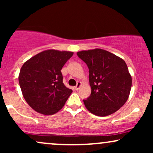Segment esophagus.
I'll list each match as a JSON object with an SVG mask.
<instances>
[{
	"label": "esophagus",
	"mask_w": 153,
	"mask_h": 153,
	"mask_svg": "<svg viewBox=\"0 0 153 153\" xmlns=\"http://www.w3.org/2000/svg\"><path fill=\"white\" fill-rule=\"evenodd\" d=\"M80 85H81V83H80V82H78V83H77V85L75 86V90L78 91V89H79V88L80 87Z\"/></svg>",
	"instance_id": "34e87169"
}]
</instances>
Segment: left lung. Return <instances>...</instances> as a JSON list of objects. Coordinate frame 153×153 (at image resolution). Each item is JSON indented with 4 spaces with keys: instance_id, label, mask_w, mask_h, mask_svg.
I'll list each match as a JSON object with an SVG mask.
<instances>
[{
    "instance_id": "obj_1",
    "label": "left lung",
    "mask_w": 153,
    "mask_h": 153,
    "mask_svg": "<svg viewBox=\"0 0 153 153\" xmlns=\"http://www.w3.org/2000/svg\"><path fill=\"white\" fill-rule=\"evenodd\" d=\"M77 55L87 65L91 94L84 104L91 113L106 117L122 107L129 97L131 78L120 57L101 49L80 51Z\"/></svg>"
}]
</instances>
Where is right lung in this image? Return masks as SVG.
Segmentation results:
<instances>
[{"label": "right lung", "instance_id": "add662e5", "mask_svg": "<svg viewBox=\"0 0 153 153\" xmlns=\"http://www.w3.org/2000/svg\"><path fill=\"white\" fill-rule=\"evenodd\" d=\"M73 52L50 50L23 65L19 82L28 104L40 114L51 115L62 108L73 92L63 83L61 70Z\"/></svg>", "mask_w": 153, "mask_h": 153}]
</instances>
